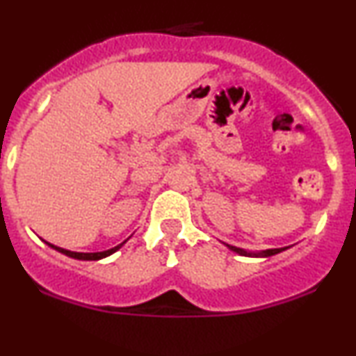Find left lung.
I'll return each instance as SVG.
<instances>
[{
    "instance_id": "1",
    "label": "left lung",
    "mask_w": 356,
    "mask_h": 356,
    "mask_svg": "<svg viewBox=\"0 0 356 356\" xmlns=\"http://www.w3.org/2000/svg\"><path fill=\"white\" fill-rule=\"evenodd\" d=\"M230 248V250H234V252H237L238 255H262V257H270V255H275V254H278V252H282V250H285V248H289V247H284V248H268V250H264V252H260V254H247L245 250H242V248H237V247H234V245H227Z\"/></svg>"
}]
</instances>
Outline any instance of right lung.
Segmentation results:
<instances>
[{"label": "right lung", "mask_w": 356, "mask_h": 356, "mask_svg": "<svg viewBox=\"0 0 356 356\" xmlns=\"http://www.w3.org/2000/svg\"><path fill=\"white\" fill-rule=\"evenodd\" d=\"M46 243H48V242H46ZM122 243H124V242H122ZM122 243H121V245H118V247L111 248V250L96 252V254H81V252H71V250H66V248H61V247L51 245V243H48V245H49V247H53V248H56V250L61 252V254H64V255L72 257V259H78V260H99V259H104V257H108V255H111V254H114L115 250H119V248L122 247Z\"/></svg>", "instance_id": "1"}]
</instances>
